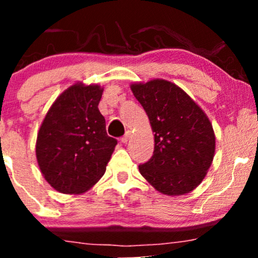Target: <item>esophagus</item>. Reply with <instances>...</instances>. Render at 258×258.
<instances>
[{"instance_id": "esophagus-1", "label": "esophagus", "mask_w": 258, "mask_h": 258, "mask_svg": "<svg viewBox=\"0 0 258 258\" xmlns=\"http://www.w3.org/2000/svg\"><path fill=\"white\" fill-rule=\"evenodd\" d=\"M130 138H131V132H127V133H126V135H125V136H123V137H122V138H121V142H122V143H123V144H126V143H127V142H128V141H130Z\"/></svg>"}]
</instances>
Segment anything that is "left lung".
Wrapping results in <instances>:
<instances>
[{"label": "left lung", "mask_w": 258, "mask_h": 258, "mask_svg": "<svg viewBox=\"0 0 258 258\" xmlns=\"http://www.w3.org/2000/svg\"><path fill=\"white\" fill-rule=\"evenodd\" d=\"M131 90L155 132L153 156L139 165V172L160 193H190L205 178L215 156L209 117L182 88L166 80L132 84Z\"/></svg>", "instance_id": "left-lung-1"}]
</instances>
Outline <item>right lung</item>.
Masks as SVG:
<instances>
[{
    "mask_svg": "<svg viewBox=\"0 0 258 258\" xmlns=\"http://www.w3.org/2000/svg\"><path fill=\"white\" fill-rule=\"evenodd\" d=\"M99 85L70 86L54 100L41 123L37 164L44 179L64 194H81L102 178L116 139L109 137L98 104Z\"/></svg>",
    "mask_w": 258,
    "mask_h": 258,
    "instance_id": "add662e5",
    "label": "right lung"
}]
</instances>
